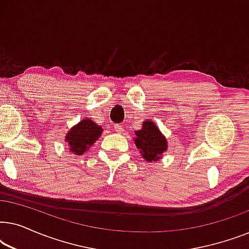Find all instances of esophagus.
<instances>
[{"label":"esophagus","instance_id":"1","mask_svg":"<svg viewBox=\"0 0 249 249\" xmlns=\"http://www.w3.org/2000/svg\"><path fill=\"white\" fill-rule=\"evenodd\" d=\"M114 130L117 132H122V131H124V125L114 124Z\"/></svg>","mask_w":249,"mask_h":249}]
</instances>
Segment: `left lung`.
Returning <instances> with one entry per match:
<instances>
[{
	"instance_id": "1",
	"label": "left lung",
	"mask_w": 249,
	"mask_h": 249,
	"mask_svg": "<svg viewBox=\"0 0 249 249\" xmlns=\"http://www.w3.org/2000/svg\"><path fill=\"white\" fill-rule=\"evenodd\" d=\"M135 144L141 148V153L147 162L159 161L160 156L166 149V139L153 121L142 124L141 130L135 132Z\"/></svg>"
}]
</instances>
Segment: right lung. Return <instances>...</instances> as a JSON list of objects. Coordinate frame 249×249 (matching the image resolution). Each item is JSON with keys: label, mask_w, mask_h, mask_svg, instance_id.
Masks as SVG:
<instances>
[{"label": "right lung", "mask_w": 249, "mask_h": 249, "mask_svg": "<svg viewBox=\"0 0 249 249\" xmlns=\"http://www.w3.org/2000/svg\"><path fill=\"white\" fill-rule=\"evenodd\" d=\"M102 128L94 121L85 119L67 134L70 151L77 155H83L100 137Z\"/></svg>", "instance_id": "add662e5"}]
</instances>
